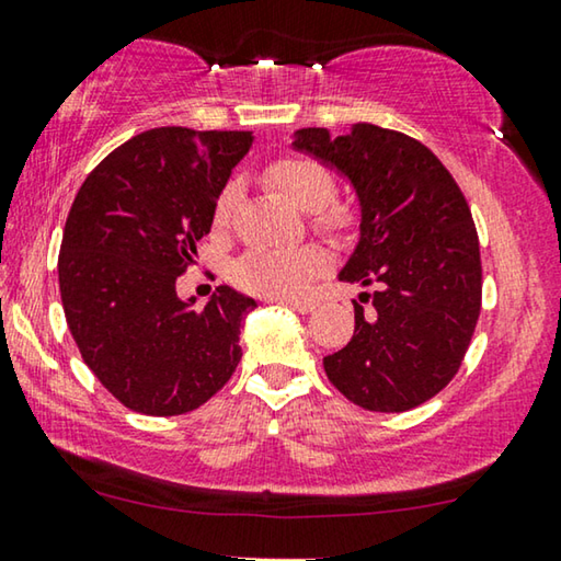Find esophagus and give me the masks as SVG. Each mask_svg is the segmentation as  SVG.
Masks as SVG:
<instances>
[{"label":"esophagus","instance_id":"obj_1","mask_svg":"<svg viewBox=\"0 0 561 561\" xmlns=\"http://www.w3.org/2000/svg\"><path fill=\"white\" fill-rule=\"evenodd\" d=\"M284 305L295 309V312H302V314L312 312V309L317 307V302H312V299H287V302H284Z\"/></svg>","mask_w":561,"mask_h":561}]
</instances>
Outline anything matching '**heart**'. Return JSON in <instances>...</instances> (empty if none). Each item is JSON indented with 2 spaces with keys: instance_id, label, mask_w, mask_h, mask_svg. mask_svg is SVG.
Wrapping results in <instances>:
<instances>
[{
  "instance_id": "b5f03b06",
  "label": "heart",
  "mask_w": 561,
  "mask_h": 561,
  "mask_svg": "<svg viewBox=\"0 0 561 561\" xmlns=\"http://www.w3.org/2000/svg\"><path fill=\"white\" fill-rule=\"evenodd\" d=\"M266 181L282 188L295 204L309 211L314 229L324 233H340L353 221V211L334 201L332 173L307 156H282L266 165ZM239 198V183H224L214 201V227L224 231L229 227L233 206ZM330 266V256L314 244L291 249H249L231 266V279L239 289L266 299L299 297L309 282Z\"/></svg>"
}]
</instances>
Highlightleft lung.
<instances>
[{"label":"left lung","mask_w":561,"mask_h":561,"mask_svg":"<svg viewBox=\"0 0 561 561\" xmlns=\"http://www.w3.org/2000/svg\"><path fill=\"white\" fill-rule=\"evenodd\" d=\"M295 148L347 175L360 198V241L342 282H360L355 334L322 360L350 403L403 413L454 380L481 314V252L471 208L431 148L355 123L345 136L297 130ZM371 312H364V305Z\"/></svg>","instance_id":"left-lung-1"}]
</instances>
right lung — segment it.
Returning a JSON list of instances; mask_svg holds the SVG:
<instances>
[{"label":"right lung","mask_w":561,"mask_h":561,"mask_svg":"<svg viewBox=\"0 0 561 561\" xmlns=\"http://www.w3.org/2000/svg\"><path fill=\"white\" fill-rule=\"evenodd\" d=\"M252 140L249 130H146L105 156L72 201L57 259L65 320L82 360L130 411H196L237 370L254 299L224 284L196 309L175 279L196 264L214 201Z\"/></svg>","instance_id":"right-lung-1"}]
</instances>
